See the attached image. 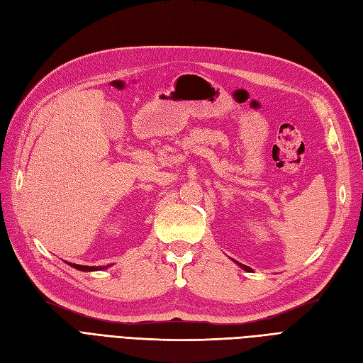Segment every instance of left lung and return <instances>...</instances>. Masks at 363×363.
Listing matches in <instances>:
<instances>
[{
  "label": "left lung",
  "mask_w": 363,
  "mask_h": 363,
  "mask_svg": "<svg viewBox=\"0 0 363 363\" xmlns=\"http://www.w3.org/2000/svg\"><path fill=\"white\" fill-rule=\"evenodd\" d=\"M235 262H236V260H235ZM236 263H238V265H239V267H242L244 269H247V267H245V265H242V263H239V262H236Z\"/></svg>",
  "instance_id": "left-lung-1"
}]
</instances>
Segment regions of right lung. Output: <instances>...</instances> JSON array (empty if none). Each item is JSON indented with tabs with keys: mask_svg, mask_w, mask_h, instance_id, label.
Returning <instances> with one entry per match:
<instances>
[{
	"mask_svg": "<svg viewBox=\"0 0 363 363\" xmlns=\"http://www.w3.org/2000/svg\"><path fill=\"white\" fill-rule=\"evenodd\" d=\"M68 265H71L75 269H80V271H100V269H106V268L111 267V265H107V267H83V265H77V263H68Z\"/></svg>",
	"mask_w": 363,
	"mask_h": 363,
	"instance_id": "1",
	"label": "right lung"
}]
</instances>
